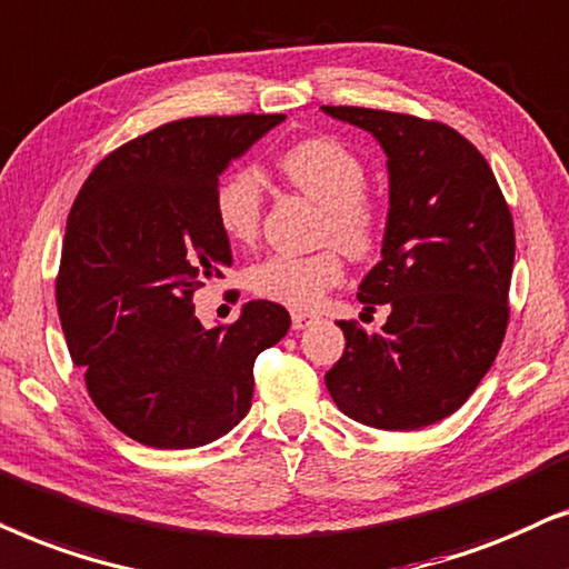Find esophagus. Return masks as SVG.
<instances>
[{"mask_svg": "<svg viewBox=\"0 0 569 569\" xmlns=\"http://www.w3.org/2000/svg\"><path fill=\"white\" fill-rule=\"evenodd\" d=\"M312 322H315V315H307V312H293L291 315L293 330H305L307 325H312Z\"/></svg>", "mask_w": 569, "mask_h": 569, "instance_id": "34e87169", "label": "esophagus"}]
</instances>
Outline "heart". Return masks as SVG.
Instances as JSON below:
<instances>
[{
	"mask_svg": "<svg viewBox=\"0 0 569 569\" xmlns=\"http://www.w3.org/2000/svg\"><path fill=\"white\" fill-rule=\"evenodd\" d=\"M283 179L317 206L325 218L322 241L336 244L356 260H367L382 244L385 213L367 189V166L351 148L328 134L307 138L278 158ZM264 194L254 171L237 169L216 189V218L233 244H252L262 229ZM346 264L337 247L312 254H270L249 270L254 297L291 309H312L343 280Z\"/></svg>",
	"mask_w": 569,
	"mask_h": 569,
	"instance_id": "b5f03b06",
	"label": "heart"
}]
</instances>
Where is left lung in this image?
I'll use <instances>...</instances> for the list:
<instances>
[{
	"instance_id": "1",
	"label": "left lung",
	"mask_w": 569,
	"mask_h": 569,
	"mask_svg": "<svg viewBox=\"0 0 569 569\" xmlns=\"http://www.w3.org/2000/svg\"><path fill=\"white\" fill-rule=\"evenodd\" d=\"M372 132L390 171L382 260L359 286L380 332L338 322L346 351L325 375L336 406L375 429L456 413L495 363L510 322L515 229L495 171L452 127L411 113L322 106Z\"/></svg>"
}]
</instances>
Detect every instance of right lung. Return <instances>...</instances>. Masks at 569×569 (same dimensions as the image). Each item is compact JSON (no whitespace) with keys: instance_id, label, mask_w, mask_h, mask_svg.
Masks as SVG:
<instances>
[{"instance_id":"1","label":"right lung","mask_w":569,"mask_h":569,"mask_svg":"<svg viewBox=\"0 0 569 569\" xmlns=\"http://www.w3.org/2000/svg\"><path fill=\"white\" fill-rule=\"evenodd\" d=\"M283 113L189 117L156 127L90 171L74 197L57 309L98 411L134 442L200 448L252 408L254 359L289 332L272 301L206 330L192 297L231 264L218 177Z\"/></svg>"}]
</instances>
